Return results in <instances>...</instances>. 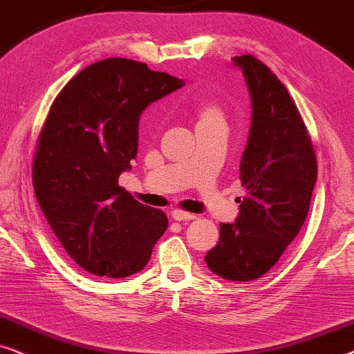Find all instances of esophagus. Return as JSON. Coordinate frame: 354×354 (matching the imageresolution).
<instances>
[{"label":"esophagus","instance_id":"obj_1","mask_svg":"<svg viewBox=\"0 0 354 354\" xmlns=\"http://www.w3.org/2000/svg\"><path fill=\"white\" fill-rule=\"evenodd\" d=\"M171 216L176 221H181V220H194V218H197V215H194V214H189V212H185V210H180V209H176V210H173L171 212Z\"/></svg>","mask_w":354,"mask_h":354}]
</instances>
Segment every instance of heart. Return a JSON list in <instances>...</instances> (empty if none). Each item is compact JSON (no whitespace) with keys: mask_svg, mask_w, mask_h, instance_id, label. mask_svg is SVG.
<instances>
[{"mask_svg":"<svg viewBox=\"0 0 354 354\" xmlns=\"http://www.w3.org/2000/svg\"><path fill=\"white\" fill-rule=\"evenodd\" d=\"M199 116H201V121L218 120V118H221L220 110L215 105H202L199 108Z\"/></svg>","mask_w":354,"mask_h":354,"instance_id":"obj_1","label":"heart"}]
</instances>
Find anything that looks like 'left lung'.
Wrapping results in <instances>:
<instances>
[{
	"instance_id": "obj_1",
	"label": "left lung",
	"mask_w": 354,
	"mask_h": 354,
	"mask_svg": "<svg viewBox=\"0 0 354 354\" xmlns=\"http://www.w3.org/2000/svg\"><path fill=\"white\" fill-rule=\"evenodd\" d=\"M251 97V129L239 180L234 223H220V239L205 256L225 280L252 281L279 262L308 216L317 160L293 98L280 79L252 55L234 56Z\"/></svg>"
}]
</instances>
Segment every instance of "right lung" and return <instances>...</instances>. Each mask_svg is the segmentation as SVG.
<instances>
[{
  "mask_svg": "<svg viewBox=\"0 0 354 354\" xmlns=\"http://www.w3.org/2000/svg\"><path fill=\"white\" fill-rule=\"evenodd\" d=\"M183 86L145 63L106 58L74 75L50 108L32 167L35 196L66 252L92 275L140 272L167 230V215L118 178L138 155L140 113Z\"/></svg>",
  "mask_w": 354,
  "mask_h": 354,
  "instance_id": "obj_1",
  "label": "right lung"
}]
</instances>
